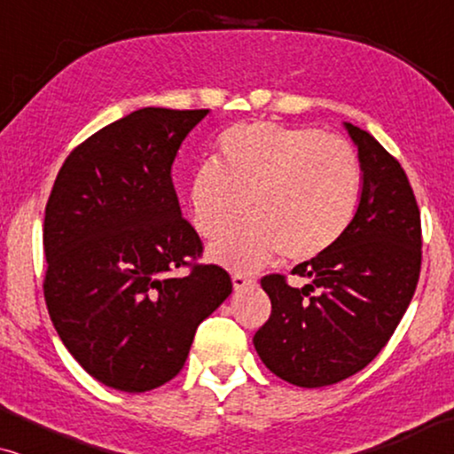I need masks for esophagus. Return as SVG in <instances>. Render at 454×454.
<instances>
[{"instance_id":"obj_1","label":"esophagus","mask_w":454,"mask_h":454,"mask_svg":"<svg viewBox=\"0 0 454 454\" xmlns=\"http://www.w3.org/2000/svg\"><path fill=\"white\" fill-rule=\"evenodd\" d=\"M231 281H233V289H235V291H244V289L252 287V285H254L252 278H247V277H244V275H233Z\"/></svg>"}]
</instances>
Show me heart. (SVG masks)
<instances>
[{"label":"heart","instance_id":"obj_1","mask_svg":"<svg viewBox=\"0 0 454 454\" xmlns=\"http://www.w3.org/2000/svg\"><path fill=\"white\" fill-rule=\"evenodd\" d=\"M362 165L349 142L314 128L272 121L239 123L221 134L216 160L192 173L188 204L202 238L221 235L241 215L246 223L208 247L231 270H256L281 252L306 262L337 244L356 215Z\"/></svg>","mask_w":454,"mask_h":454}]
</instances>
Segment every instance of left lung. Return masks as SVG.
Returning a JSON list of instances; mask_svg holds the SVG:
<instances>
[{
    "label": "left lung",
    "instance_id": "left-lung-1",
    "mask_svg": "<svg viewBox=\"0 0 454 454\" xmlns=\"http://www.w3.org/2000/svg\"><path fill=\"white\" fill-rule=\"evenodd\" d=\"M345 129L362 165L353 221L331 250L291 270L309 278L301 289L283 275L260 281L272 312L254 347L272 374L303 388L364 370L393 337L419 278L421 221L411 184L374 136L351 123Z\"/></svg>",
    "mask_w": 454,
    "mask_h": 454
}]
</instances>
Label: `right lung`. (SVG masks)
I'll return each instance as SVG.
<instances>
[{
	"label": "right lung",
	"instance_id": "1",
	"mask_svg": "<svg viewBox=\"0 0 454 454\" xmlns=\"http://www.w3.org/2000/svg\"><path fill=\"white\" fill-rule=\"evenodd\" d=\"M208 109L145 107L74 148L45 207V301L61 343L123 393L169 382L196 328L231 294L227 270L192 264L202 241L182 216L171 167ZM190 265L185 278L172 270Z\"/></svg>",
	"mask_w": 454,
	"mask_h": 454
}]
</instances>
